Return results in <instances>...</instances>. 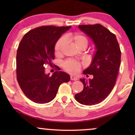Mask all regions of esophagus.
Returning a JSON list of instances; mask_svg holds the SVG:
<instances>
[{"instance_id": "1", "label": "esophagus", "mask_w": 135, "mask_h": 135, "mask_svg": "<svg viewBox=\"0 0 135 135\" xmlns=\"http://www.w3.org/2000/svg\"><path fill=\"white\" fill-rule=\"evenodd\" d=\"M70 80H77V78L76 77H75L74 75H71L70 76Z\"/></svg>"}]
</instances>
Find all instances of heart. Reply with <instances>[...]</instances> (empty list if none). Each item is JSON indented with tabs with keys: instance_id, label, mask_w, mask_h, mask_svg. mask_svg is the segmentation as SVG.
<instances>
[{
	"instance_id": "heart-1",
	"label": "heart",
	"mask_w": 135,
	"mask_h": 135,
	"mask_svg": "<svg viewBox=\"0 0 135 135\" xmlns=\"http://www.w3.org/2000/svg\"><path fill=\"white\" fill-rule=\"evenodd\" d=\"M66 39L70 40L79 49L87 47L88 40L86 36L80 33L71 34L65 37ZM65 38L64 37L60 38L56 41L54 47V52L56 56L61 55L63 47L65 45ZM82 64L80 61L74 60H66L62 63V67L65 70L72 74H76L79 72L81 69Z\"/></svg>"
}]
</instances>
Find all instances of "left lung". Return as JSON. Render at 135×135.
Returning <instances> with one entry per match:
<instances>
[{
    "label": "left lung",
    "instance_id": "obj_1",
    "mask_svg": "<svg viewBox=\"0 0 135 135\" xmlns=\"http://www.w3.org/2000/svg\"><path fill=\"white\" fill-rule=\"evenodd\" d=\"M79 28L92 38L97 51L90 66L83 72L93 75V79H80L84 89L75 98L80 104L93 105L103 101L115 86L121 51L115 35L102 25H83Z\"/></svg>",
    "mask_w": 135,
    "mask_h": 135
}]
</instances>
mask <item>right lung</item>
<instances>
[{"mask_svg": "<svg viewBox=\"0 0 135 135\" xmlns=\"http://www.w3.org/2000/svg\"><path fill=\"white\" fill-rule=\"evenodd\" d=\"M70 27L42 26L28 32L20 42L16 55L17 80L25 95L35 103L51 102L60 84L70 80L69 74L61 71H56L51 77L47 75L45 66H55V45Z\"/></svg>", "mask_w": 135, "mask_h": 135, "instance_id": "1", "label": "right lung"}]
</instances>
